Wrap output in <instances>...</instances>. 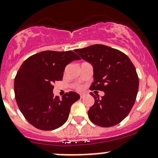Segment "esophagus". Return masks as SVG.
<instances>
[{
    "label": "esophagus",
    "instance_id": "esophagus-1",
    "mask_svg": "<svg viewBox=\"0 0 158 158\" xmlns=\"http://www.w3.org/2000/svg\"><path fill=\"white\" fill-rule=\"evenodd\" d=\"M84 96H85V95H84V94H80V98H83Z\"/></svg>",
    "mask_w": 158,
    "mask_h": 158
}]
</instances>
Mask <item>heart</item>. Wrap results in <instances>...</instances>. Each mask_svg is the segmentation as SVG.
Wrapping results in <instances>:
<instances>
[{
    "label": "heart",
    "mask_w": 158,
    "mask_h": 158,
    "mask_svg": "<svg viewBox=\"0 0 158 158\" xmlns=\"http://www.w3.org/2000/svg\"><path fill=\"white\" fill-rule=\"evenodd\" d=\"M77 89H79V90H81V89H82V85H78V86H77Z\"/></svg>",
    "instance_id": "obj_1"
}]
</instances>
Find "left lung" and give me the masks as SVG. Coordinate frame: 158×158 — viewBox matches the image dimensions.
I'll list each match as a JSON object with an SVG mask.
<instances>
[{
    "mask_svg": "<svg viewBox=\"0 0 158 158\" xmlns=\"http://www.w3.org/2000/svg\"><path fill=\"white\" fill-rule=\"evenodd\" d=\"M93 66L94 82L91 90H100L99 98L91 92L95 103L88 111L92 123L101 127L114 126L128 116L138 94L139 79L128 56L106 45L95 44L75 49Z\"/></svg>",
    "mask_w": 158,
    "mask_h": 158,
    "instance_id": "8db88e82",
    "label": "left lung"
}]
</instances>
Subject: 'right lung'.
<instances>
[{"label":"right lung","mask_w":158,"mask_h":158,"mask_svg":"<svg viewBox=\"0 0 158 158\" xmlns=\"http://www.w3.org/2000/svg\"><path fill=\"white\" fill-rule=\"evenodd\" d=\"M80 57L73 51L47 50L27 59L14 79L15 99L25 118L35 128L51 131L61 127L70 108L80 98L75 92L60 98L52 93L53 84L63 79L65 67Z\"/></svg>","instance_id":"add662e5"}]
</instances>
